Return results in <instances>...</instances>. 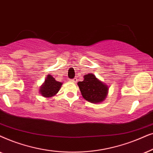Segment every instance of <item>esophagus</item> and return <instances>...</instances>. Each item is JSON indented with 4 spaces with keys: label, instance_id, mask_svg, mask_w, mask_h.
Segmentation results:
<instances>
[{
    "label": "esophagus",
    "instance_id": "34e87169",
    "mask_svg": "<svg viewBox=\"0 0 153 153\" xmlns=\"http://www.w3.org/2000/svg\"><path fill=\"white\" fill-rule=\"evenodd\" d=\"M71 82H76L77 79L76 78H74V79H73V80H71Z\"/></svg>",
    "mask_w": 153,
    "mask_h": 153
}]
</instances>
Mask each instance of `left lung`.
<instances>
[{"instance_id":"obj_1","label":"left lung","mask_w":153,"mask_h":153,"mask_svg":"<svg viewBox=\"0 0 153 153\" xmlns=\"http://www.w3.org/2000/svg\"><path fill=\"white\" fill-rule=\"evenodd\" d=\"M84 80L78 85L82 97L93 103H100L105 99L108 93V86L99 80L93 73L84 75Z\"/></svg>"}]
</instances>
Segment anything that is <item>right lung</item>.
Returning a JSON list of instances; mask_svg holds the SVG:
<instances>
[{
    "label": "right lung",
    "mask_w": 153,
    "mask_h": 153,
    "mask_svg": "<svg viewBox=\"0 0 153 153\" xmlns=\"http://www.w3.org/2000/svg\"><path fill=\"white\" fill-rule=\"evenodd\" d=\"M62 85V82H58L54 77L48 74L44 83L40 87L39 93L43 97L52 98L58 93Z\"/></svg>",
    "instance_id": "add662e5"
}]
</instances>
